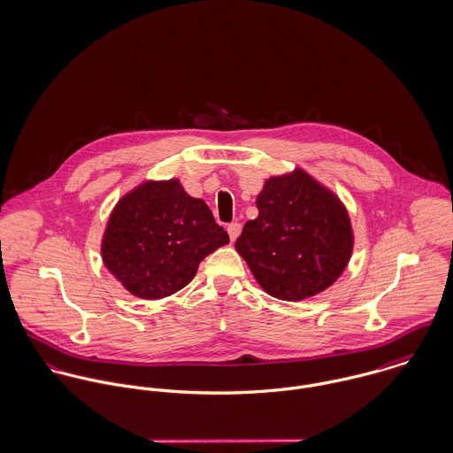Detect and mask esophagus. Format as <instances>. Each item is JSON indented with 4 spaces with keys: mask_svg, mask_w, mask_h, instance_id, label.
Returning a JSON list of instances; mask_svg holds the SVG:
<instances>
[{
    "mask_svg": "<svg viewBox=\"0 0 453 453\" xmlns=\"http://www.w3.org/2000/svg\"><path fill=\"white\" fill-rule=\"evenodd\" d=\"M228 235H230V241L234 242L237 237H239V234H241V225L239 223H230L228 225Z\"/></svg>",
    "mask_w": 453,
    "mask_h": 453,
    "instance_id": "34e87169",
    "label": "esophagus"
}]
</instances>
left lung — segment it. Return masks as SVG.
<instances>
[{
  "mask_svg": "<svg viewBox=\"0 0 453 453\" xmlns=\"http://www.w3.org/2000/svg\"><path fill=\"white\" fill-rule=\"evenodd\" d=\"M257 207L258 218L244 225L235 250L268 295L298 302L321 293L340 277L354 237L336 195L296 169L270 178Z\"/></svg>",
  "mask_w": 453,
  "mask_h": 453,
  "instance_id": "8db88e82",
  "label": "left lung"
}]
</instances>
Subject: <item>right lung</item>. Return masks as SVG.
<instances>
[{"mask_svg":"<svg viewBox=\"0 0 453 453\" xmlns=\"http://www.w3.org/2000/svg\"><path fill=\"white\" fill-rule=\"evenodd\" d=\"M228 242L207 203L178 180L146 181L113 209L101 253L134 296L158 300L185 288L200 261Z\"/></svg>","mask_w":453,"mask_h":453,"instance_id":"1","label":"right lung"}]
</instances>
